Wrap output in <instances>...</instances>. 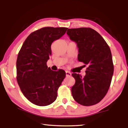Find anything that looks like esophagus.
Masks as SVG:
<instances>
[{"label": "esophagus", "instance_id": "1", "mask_svg": "<svg viewBox=\"0 0 128 128\" xmlns=\"http://www.w3.org/2000/svg\"><path fill=\"white\" fill-rule=\"evenodd\" d=\"M72 75V73L68 72V71H66V76H70Z\"/></svg>", "mask_w": 128, "mask_h": 128}]
</instances>
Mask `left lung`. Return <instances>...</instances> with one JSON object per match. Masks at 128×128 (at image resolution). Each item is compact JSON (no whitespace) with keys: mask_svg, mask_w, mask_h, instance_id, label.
<instances>
[{"mask_svg":"<svg viewBox=\"0 0 128 128\" xmlns=\"http://www.w3.org/2000/svg\"><path fill=\"white\" fill-rule=\"evenodd\" d=\"M66 34L76 43L78 60L88 66L84 78L72 74L75 79L72 96L80 104H96L107 94L112 81L114 66L110 48L103 37L91 28H69Z\"/></svg>","mask_w":128,"mask_h":128,"instance_id":"left-lung-1","label":"left lung"}]
</instances>
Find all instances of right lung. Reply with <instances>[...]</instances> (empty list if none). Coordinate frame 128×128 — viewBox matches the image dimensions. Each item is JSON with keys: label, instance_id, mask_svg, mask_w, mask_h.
Here are the masks:
<instances>
[{"label": "right lung", "instance_id": "1", "mask_svg": "<svg viewBox=\"0 0 128 128\" xmlns=\"http://www.w3.org/2000/svg\"><path fill=\"white\" fill-rule=\"evenodd\" d=\"M66 28L45 27L29 35L19 51L16 61V79L29 101L46 106L55 101L57 91L66 77L64 70L52 71L47 62L51 44L66 34Z\"/></svg>", "mask_w": 128, "mask_h": 128}]
</instances>
